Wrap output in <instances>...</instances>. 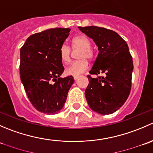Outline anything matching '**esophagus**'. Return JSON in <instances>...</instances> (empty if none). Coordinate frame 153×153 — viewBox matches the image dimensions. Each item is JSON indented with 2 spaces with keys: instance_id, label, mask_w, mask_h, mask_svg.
Segmentation results:
<instances>
[{
  "instance_id": "34e87169",
  "label": "esophagus",
  "mask_w": 153,
  "mask_h": 153,
  "mask_svg": "<svg viewBox=\"0 0 153 153\" xmlns=\"http://www.w3.org/2000/svg\"><path fill=\"white\" fill-rule=\"evenodd\" d=\"M73 78H74V80H75V81H76V80L79 78V75H74Z\"/></svg>"
}]
</instances>
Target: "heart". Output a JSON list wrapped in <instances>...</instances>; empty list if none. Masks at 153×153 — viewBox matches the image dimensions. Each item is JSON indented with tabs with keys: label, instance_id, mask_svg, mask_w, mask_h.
Listing matches in <instances>:
<instances>
[{
	"label": "heart",
	"instance_id": "obj_1",
	"mask_svg": "<svg viewBox=\"0 0 153 153\" xmlns=\"http://www.w3.org/2000/svg\"><path fill=\"white\" fill-rule=\"evenodd\" d=\"M91 43L86 36L83 35H75L72 39V49L79 50L76 52L78 61L72 63L66 69V73L69 75H78L84 72L89 67V63L86 59H92L94 52L91 49ZM60 57L63 64H67L71 61L72 50L67 44H63L60 48Z\"/></svg>",
	"mask_w": 153,
	"mask_h": 153
}]
</instances>
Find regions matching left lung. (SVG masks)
Returning <instances> with one entry per match:
<instances>
[{
  "instance_id": "left-lung-1",
  "label": "left lung",
  "mask_w": 153,
  "mask_h": 153,
  "mask_svg": "<svg viewBox=\"0 0 153 153\" xmlns=\"http://www.w3.org/2000/svg\"><path fill=\"white\" fill-rule=\"evenodd\" d=\"M78 29L93 40L99 51L89 73L104 74L95 78L87 75L86 101L98 113H113L124 104L130 93L133 63L129 47L118 33L110 29L95 26Z\"/></svg>"
}]
</instances>
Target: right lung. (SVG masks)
I'll use <instances>...</instances> for the list:
<instances>
[{
	"label": "right lung",
	"instance_id": "add662e5",
	"mask_svg": "<svg viewBox=\"0 0 153 153\" xmlns=\"http://www.w3.org/2000/svg\"><path fill=\"white\" fill-rule=\"evenodd\" d=\"M70 30L54 28L33 34L21 48V80L30 102L43 113H58L74 83L72 75L60 78L64 68L59 50Z\"/></svg>",
	"mask_w": 153,
	"mask_h": 153
}]
</instances>
